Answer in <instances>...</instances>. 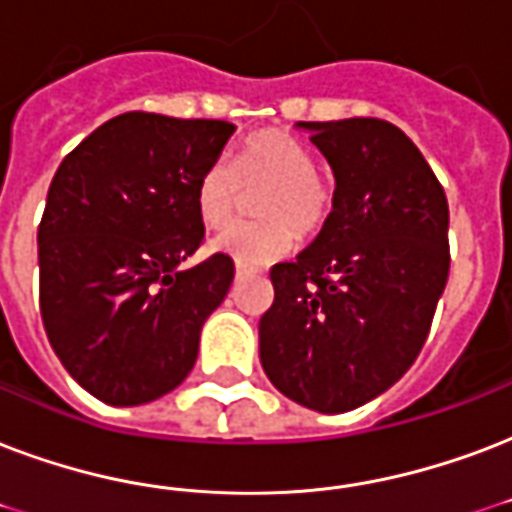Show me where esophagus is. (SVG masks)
<instances>
[{
	"instance_id": "obj_1",
	"label": "esophagus",
	"mask_w": 512,
	"mask_h": 512,
	"mask_svg": "<svg viewBox=\"0 0 512 512\" xmlns=\"http://www.w3.org/2000/svg\"><path fill=\"white\" fill-rule=\"evenodd\" d=\"M247 268H241V265H236V279H241V276H247Z\"/></svg>"
}]
</instances>
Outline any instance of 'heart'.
Masks as SVG:
<instances>
[{"mask_svg": "<svg viewBox=\"0 0 512 512\" xmlns=\"http://www.w3.org/2000/svg\"><path fill=\"white\" fill-rule=\"evenodd\" d=\"M264 190L256 199L257 223L222 230L212 241L241 268H263L290 255L298 236H317L335 206L330 179L314 171V158L295 136L265 131L252 136L233 161L212 163L195 185V212L206 228H224L238 205L240 187Z\"/></svg>", "mask_w": 512, "mask_h": 512, "instance_id": "b5f03b06", "label": "heart"}]
</instances>
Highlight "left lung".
<instances>
[{
	"label": "left lung",
	"mask_w": 512,
	"mask_h": 512,
	"mask_svg": "<svg viewBox=\"0 0 512 512\" xmlns=\"http://www.w3.org/2000/svg\"><path fill=\"white\" fill-rule=\"evenodd\" d=\"M335 177L325 228L271 268L260 362L303 408L343 413L405 376L448 279V201L419 147L378 117L298 123Z\"/></svg>",
	"instance_id": "left-lung-1"
}]
</instances>
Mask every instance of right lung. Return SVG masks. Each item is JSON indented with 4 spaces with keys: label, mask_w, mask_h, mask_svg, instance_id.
Masks as SVG:
<instances>
[{
    "label": "right lung",
    "mask_w": 512,
    "mask_h": 512,
    "mask_svg": "<svg viewBox=\"0 0 512 512\" xmlns=\"http://www.w3.org/2000/svg\"><path fill=\"white\" fill-rule=\"evenodd\" d=\"M236 126L126 112L85 136L39 222V311L58 360L101 403L142 405L193 370L201 327L233 282L204 241L195 185Z\"/></svg>",
    "instance_id": "1"
}]
</instances>
